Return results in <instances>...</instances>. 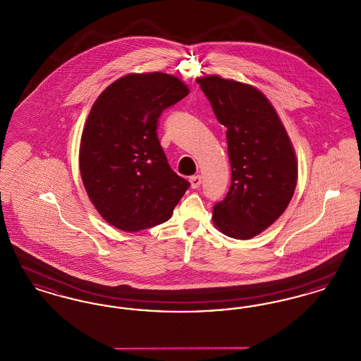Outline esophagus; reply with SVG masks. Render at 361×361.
Returning <instances> with one entry per match:
<instances>
[{
  "instance_id": "34e87169",
  "label": "esophagus",
  "mask_w": 361,
  "mask_h": 361,
  "mask_svg": "<svg viewBox=\"0 0 361 361\" xmlns=\"http://www.w3.org/2000/svg\"><path fill=\"white\" fill-rule=\"evenodd\" d=\"M189 183H190V187L193 189L199 188L202 185V176H192L189 178Z\"/></svg>"
}]
</instances>
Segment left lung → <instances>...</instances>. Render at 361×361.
<instances>
[{
    "label": "left lung",
    "mask_w": 361,
    "mask_h": 361,
    "mask_svg": "<svg viewBox=\"0 0 361 361\" xmlns=\"http://www.w3.org/2000/svg\"><path fill=\"white\" fill-rule=\"evenodd\" d=\"M218 121L227 128L231 185L214 206V224L249 240L290 204L298 168L291 140L269 100L253 86L208 75L197 80Z\"/></svg>",
    "instance_id": "obj_1"
}]
</instances>
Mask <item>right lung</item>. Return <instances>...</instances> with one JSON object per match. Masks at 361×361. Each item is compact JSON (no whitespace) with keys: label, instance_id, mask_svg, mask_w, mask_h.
<instances>
[{"label":"right lung","instance_id":"1","mask_svg":"<svg viewBox=\"0 0 361 361\" xmlns=\"http://www.w3.org/2000/svg\"><path fill=\"white\" fill-rule=\"evenodd\" d=\"M187 85L165 73L128 74L94 102L80 147V171L93 206L116 228L134 233L166 222L189 188L173 172L157 137L159 115Z\"/></svg>","mask_w":361,"mask_h":361}]
</instances>
